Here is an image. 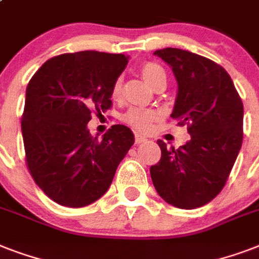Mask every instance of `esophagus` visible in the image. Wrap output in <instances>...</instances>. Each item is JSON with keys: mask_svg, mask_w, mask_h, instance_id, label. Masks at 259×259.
Wrapping results in <instances>:
<instances>
[{"mask_svg": "<svg viewBox=\"0 0 259 259\" xmlns=\"http://www.w3.org/2000/svg\"><path fill=\"white\" fill-rule=\"evenodd\" d=\"M148 138L145 136H141V134H136V144H142V142H145Z\"/></svg>", "mask_w": 259, "mask_h": 259, "instance_id": "obj_1", "label": "esophagus"}]
</instances>
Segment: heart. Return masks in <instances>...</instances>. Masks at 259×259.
Returning a JSON list of instances; mask_svg holds the SVG:
<instances>
[{"label":"heart","instance_id":"1","mask_svg":"<svg viewBox=\"0 0 259 259\" xmlns=\"http://www.w3.org/2000/svg\"><path fill=\"white\" fill-rule=\"evenodd\" d=\"M141 76L152 89L157 86L160 82H166V74L161 66L156 63H146L141 67ZM122 83L121 79H117L111 89V97L118 98L121 94ZM160 114L154 110H144V109H130L123 115V121L129 123L132 127L140 132H146L149 129L154 121H157Z\"/></svg>","mask_w":259,"mask_h":259}]
</instances>
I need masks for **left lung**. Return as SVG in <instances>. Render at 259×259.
<instances>
[{
    "label": "left lung",
    "instance_id": "8db88e82",
    "mask_svg": "<svg viewBox=\"0 0 259 259\" xmlns=\"http://www.w3.org/2000/svg\"><path fill=\"white\" fill-rule=\"evenodd\" d=\"M172 68L177 95L170 114L188 126L179 149L158 140L161 158L150 166L158 195L177 208L192 209L221 192L241 150L243 105L227 71L212 60L179 48L154 52Z\"/></svg>",
    "mask_w": 259,
    "mask_h": 259
}]
</instances>
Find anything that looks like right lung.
<instances>
[{
	"mask_svg": "<svg viewBox=\"0 0 259 259\" xmlns=\"http://www.w3.org/2000/svg\"><path fill=\"white\" fill-rule=\"evenodd\" d=\"M129 56L82 51L46 62L28 83L21 132L36 184L59 204L79 208L107 192L133 132L114 125L102 140L87 123L111 107L114 82Z\"/></svg>",
	"mask_w": 259,
	"mask_h": 259,
	"instance_id": "obj_1",
	"label": "right lung"
}]
</instances>
